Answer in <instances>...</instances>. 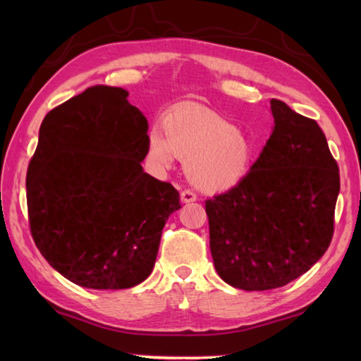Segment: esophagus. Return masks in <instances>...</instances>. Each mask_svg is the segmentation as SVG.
Masks as SVG:
<instances>
[{"label": "esophagus", "mask_w": 361, "mask_h": 361, "mask_svg": "<svg viewBox=\"0 0 361 361\" xmlns=\"http://www.w3.org/2000/svg\"><path fill=\"white\" fill-rule=\"evenodd\" d=\"M194 200H197V195H195V192H192L191 189H185V191H181V202L189 204V202H194Z\"/></svg>", "instance_id": "obj_1"}]
</instances>
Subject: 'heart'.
<instances>
[{"mask_svg":"<svg viewBox=\"0 0 361 361\" xmlns=\"http://www.w3.org/2000/svg\"><path fill=\"white\" fill-rule=\"evenodd\" d=\"M178 156L186 173L204 191H224L245 180L253 167V140L212 109L181 105L172 109L164 126L148 133V157L152 166L167 169Z\"/></svg>","mask_w":361,"mask_h":361,"instance_id":"1","label":"heart"}]
</instances>
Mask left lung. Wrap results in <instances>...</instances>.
<instances>
[{
    "instance_id": "left-lung-1",
    "label": "left lung",
    "mask_w": 361,
    "mask_h": 361,
    "mask_svg": "<svg viewBox=\"0 0 361 361\" xmlns=\"http://www.w3.org/2000/svg\"><path fill=\"white\" fill-rule=\"evenodd\" d=\"M274 130L250 173L205 200L213 264L245 291L283 286L329 247L339 169L314 119L272 99Z\"/></svg>"
}]
</instances>
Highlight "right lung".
Here are the masks:
<instances>
[{
    "label": "right lung",
    "instance_id": "obj_1",
    "mask_svg": "<svg viewBox=\"0 0 361 361\" xmlns=\"http://www.w3.org/2000/svg\"><path fill=\"white\" fill-rule=\"evenodd\" d=\"M111 85L85 89L46 114L28 164L36 247L70 282L94 290L142 283L180 194L143 172L148 121Z\"/></svg>",
    "mask_w": 361,
    "mask_h": 361
}]
</instances>
